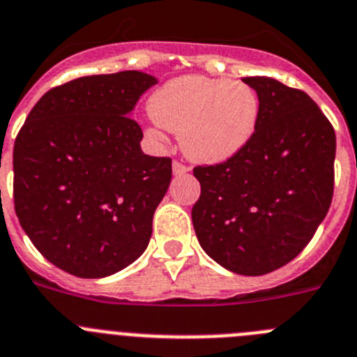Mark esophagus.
<instances>
[{"label":"esophagus","mask_w":357,"mask_h":357,"mask_svg":"<svg viewBox=\"0 0 357 357\" xmlns=\"http://www.w3.org/2000/svg\"><path fill=\"white\" fill-rule=\"evenodd\" d=\"M172 168H173V175H185V173L189 172V168L185 165H182V162H178V161H173V165H172Z\"/></svg>","instance_id":"esophagus-1"}]
</instances>
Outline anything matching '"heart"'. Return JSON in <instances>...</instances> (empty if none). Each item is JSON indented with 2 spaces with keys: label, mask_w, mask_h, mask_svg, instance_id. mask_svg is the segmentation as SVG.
Segmentation results:
<instances>
[{
  "label": "heart",
  "mask_w": 357,
  "mask_h": 357,
  "mask_svg": "<svg viewBox=\"0 0 357 357\" xmlns=\"http://www.w3.org/2000/svg\"><path fill=\"white\" fill-rule=\"evenodd\" d=\"M150 136L162 142V129L178 132L185 155L202 165L225 162L243 152L260 120L258 93L243 81L181 76L166 81L149 99Z\"/></svg>",
  "instance_id": "obj_1"
}]
</instances>
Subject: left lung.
<instances>
[{
  "label": "left lung",
  "instance_id": "left-lung-1",
  "mask_svg": "<svg viewBox=\"0 0 357 357\" xmlns=\"http://www.w3.org/2000/svg\"><path fill=\"white\" fill-rule=\"evenodd\" d=\"M250 145L221 165L196 166L202 195L192 227L205 253L244 276L273 273L312 241L333 200L336 136L305 91L267 76Z\"/></svg>",
  "mask_w": 357,
  "mask_h": 357
}]
</instances>
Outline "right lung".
<instances>
[{
  "label": "right lung",
  "mask_w": 357,
  "mask_h": 357,
  "mask_svg": "<svg viewBox=\"0 0 357 357\" xmlns=\"http://www.w3.org/2000/svg\"><path fill=\"white\" fill-rule=\"evenodd\" d=\"M157 83L123 70L52 88L14 145V205L22 230L61 271L106 278L138 260L172 181V159L143 153L130 119Z\"/></svg>",
  "instance_id": "obj_1"
}]
</instances>
